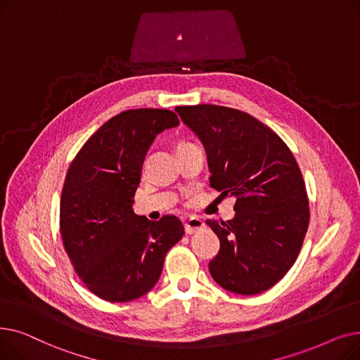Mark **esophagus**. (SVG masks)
Wrapping results in <instances>:
<instances>
[{
	"mask_svg": "<svg viewBox=\"0 0 360 360\" xmlns=\"http://www.w3.org/2000/svg\"><path fill=\"white\" fill-rule=\"evenodd\" d=\"M185 233L191 235L194 232H198L204 228V221L200 217H190L185 221Z\"/></svg>",
	"mask_w": 360,
	"mask_h": 360,
	"instance_id": "obj_1",
	"label": "esophagus"
}]
</instances>
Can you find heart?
Returning <instances> with one entry per match:
<instances>
[{
    "label": "heart",
    "instance_id": "heart-1",
    "mask_svg": "<svg viewBox=\"0 0 360 360\" xmlns=\"http://www.w3.org/2000/svg\"><path fill=\"white\" fill-rule=\"evenodd\" d=\"M184 144H188V143H186V141H181V143H178V146H184ZM178 146H176V147H178Z\"/></svg>",
    "mask_w": 360,
    "mask_h": 360
}]
</instances>
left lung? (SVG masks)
Returning a JSON list of instances; mask_svg holds the SVG:
<instances>
[{"mask_svg": "<svg viewBox=\"0 0 360 360\" xmlns=\"http://www.w3.org/2000/svg\"><path fill=\"white\" fill-rule=\"evenodd\" d=\"M175 110L204 144L210 186L236 197L232 220H207L220 239L209 264L212 277L238 295L273 288L292 269L309 224L307 186L293 153L270 127L239 109Z\"/></svg>", "mask_w": 360, "mask_h": 360, "instance_id": "1", "label": "left lung"}]
</instances>
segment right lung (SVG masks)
<instances>
[{
    "label": "right lung",
    "mask_w": 360,
    "mask_h": 360,
    "mask_svg": "<svg viewBox=\"0 0 360 360\" xmlns=\"http://www.w3.org/2000/svg\"><path fill=\"white\" fill-rule=\"evenodd\" d=\"M167 109H129L106 121L72 159L60 201L64 250L84 286L108 302L141 297L158 283L166 252L184 235L176 216L132 212L147 148L178 125Z\"/></svg>",
    "instance_id": "add662e5"
}]
</instances>
